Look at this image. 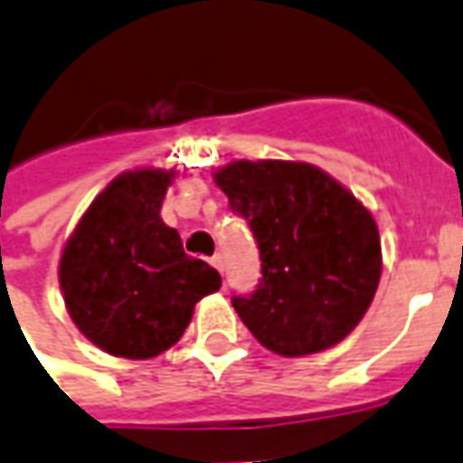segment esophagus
I'll return each instance as SVG.
<instances>
[{
  "label": "esophagus",
  "mask_w": 463,
  "mask_h": 463,
  "mask_svg": "<svg viewBox=\"0 0 463 463\" xmlns=\"http://www.w3.org/2000/svg\"><path fill=\"white\" fill-rule=\"evenodd\" d=\"M211 265L215 268L218 272H222V255H213L211 258Z\"/></svg>",
  "instance_id": "obj_1"
}]
</instances>
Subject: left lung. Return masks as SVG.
Listing matches in <instances>:
<instances>
[{"instance_id": "obj_1", "label": "left lung", "mask_w": 463, "mask_h": 463, "mask_svg": "<svg viewBox=\"0 0 463 463\" xmlns=\"http://www.w3.org/2000/svg\"><path fill=\"white\" fill-rule=\"evenodd\" d=\"M250 222L260 288L232 307L262 347L307 357L340 345L374 300L382 242L374 215L330 173L305 161H231L213 171Z\"/></svg>"}]
</instances>
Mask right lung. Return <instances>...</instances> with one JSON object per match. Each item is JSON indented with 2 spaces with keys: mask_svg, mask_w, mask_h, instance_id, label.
<instances>
[{
  "mask_svg": "<svg viewBox=\"0 0 463 463\" xmlns=\"http://www.w3.org/2000/svg\"><path fill=\"white\" fill-rule=\"evenodd\" d=\"M175 171H123L86 208L59 258V285L76 330L123 359H153L191 325L221 275L183 250L161 218Z\"/></svg>",
  "mask_w": 463,
  "mask_h": 463,
  "instance_id": "add662e5",
  "label": "right lung"
}]
</instances>
